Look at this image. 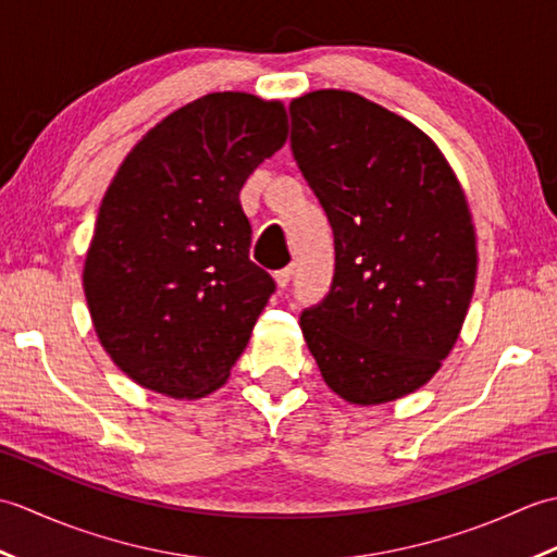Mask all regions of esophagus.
<instances>
[{
  "label": "esophagus",
  "mask_w": 557,
  "mask_h": 557,
  "mask_svg": "<svg viewBox=\"0 0 557 557\" xmlns=\"http://www.w3.org/2000/svg\"><path fill=\"white\" fill-rule=\"evenodd\" d=\"M292 275H294V268H292V265L277 270V272H275V282H277V287H280V289H285V287L289 285V282H292Z\"/></svg>",
  "instance_id": "esophagus-1"
}]
</instances>
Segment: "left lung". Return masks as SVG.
I'll list each match as a JSON object with an SVG mask.
<instances>
[{"label": "left lung", "instance_id": "obj_1", "mask_svg": "<svg viewBox=\"0 0 557 557\" xmlns=\"http://www.w3.org/2000/svg\"><path fill=\"white\" fill-rule=\"evenodd\" d=\"M292 156L335 236V275L301 311L325 383L351 405L405 397L441 369L476 280L469 206L411 122L349 90L289 104Z\"/></svg>", "mask_w": 557, "mask_h": 557}]
</instances>
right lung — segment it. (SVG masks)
Instances as JSON below:
<instances>
[{
    "label": "right lung",
    "mask_w": 557,
    "mask_h": 557,
    "mask_svg": "<svg viewBox=\"0 0 557 557\" xmlns=\"http://www.w3.org/2000/svg\"><path fill=\"white\" fill-rule=\"evenodd\" d=\"M280 102L212 92L150 128L102 198L83 268L104 351L148 389H218L275 292L248 258L239 191L285 146Z\"/></svg>",
    "instance_id": "obj_1"
}]
</instances>
